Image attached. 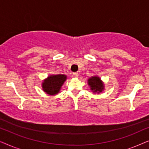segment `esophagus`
<instances>
[{
  "instance_id": "esophagus-1",
  "label": "esophagus",
  "mask_w": 149,
  "mask_h": 149,
  "mask_svg": "<svg viewBox=\"0 0 149 149\" xmlns=\"http://www.w3.org/2000/svg\"><path fill=\"white\" fill-rule=\"evenodd\" d=\"M73 76L74 77H79V73L78 72H74L73 73Z\"/></svg>"
}]
</instances>
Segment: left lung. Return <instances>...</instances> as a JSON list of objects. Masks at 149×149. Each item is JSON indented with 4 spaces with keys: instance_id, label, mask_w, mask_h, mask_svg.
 Returning <instances> with one entry per match:
<instances>
[{
    "instance_id": "1",
    "label": "left lung",
    "mask_w": 149,
    "mask_h": 149,
    "mask_svg": "<svg viewBox=\"0 0 149 149\" xmlns=\"http://www.w3.org/2000/svg\"><path fill=\"white\" fill-rule=\"evenodd\" d=\"M88 84L90 85L91 89L93 92H102L104 89V84L100 79L97 77H92L89 79Z\"/></svg>"
}]
</instances>
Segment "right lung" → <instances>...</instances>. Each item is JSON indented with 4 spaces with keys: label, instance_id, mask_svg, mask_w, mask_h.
Masks as SVG:
<instances>
[{
    "label": "right lung",
    "instance_id": "add662e5",
    "mask_svg": "<svg viewBox=\"0 0 149 149\" xmlns=\"http://www.w3.org/2000/svg\"><path fill=\"white\" fill-rule=\"evenodd\" d=\"M66 79V76L64 74L52 75L44 81L42 87L47 94L55 95L60 90L61 87Z\"/></svg>",
    "mask_w": 149,
    "mask_h": 149
}]
</instances>
